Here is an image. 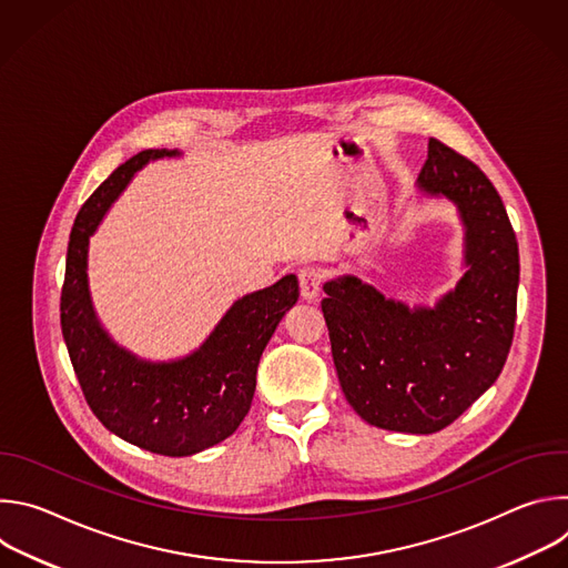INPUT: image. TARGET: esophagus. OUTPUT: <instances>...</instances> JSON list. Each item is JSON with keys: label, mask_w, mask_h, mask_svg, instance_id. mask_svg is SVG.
<instances>
[{"label": "esophagus", "mask_w": 568, "mask_h": 568, "mask_svg": "<svg viewBox=\"0 0 568 568\" xmlns=\"http://www.w3.org/2000/svg\"><path fill=\"white\" fill-rule=\"evenodd\" d=\"M323 285V272L316 265H303L298 270V287L303 298H316Z\"/></svg>", "instance_id": "34e87169"}]
</instances>
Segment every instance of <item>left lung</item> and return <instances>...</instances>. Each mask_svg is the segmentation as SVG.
Wrapping results in <instances>:
<instances>
[{
	"mask_svg": "<svg viewBox=\"0 0 568 568\" xmlns=\"http://www.w3.org/2000/svg\"><path fill=\"white\" fill-rule=\"evenodd\" d=\"M420 189L449 197L467 229V274L436 310L404 307L355 276L323 285L342 390L371 425L434 434L499 377L515 337L519 247L506 206L465 154L429 139Z\"/></svg>",
	"mask_w": 568,
	"mask_h": 568,
	"instance_id": "left-lung-1",
	"label": "left lung"
}]
</instances>
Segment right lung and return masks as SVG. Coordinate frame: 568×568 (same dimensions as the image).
<instances>
[{
	"label": "right lung",
	"instance_id": "1",
	"mask_svg": "<svg viewBox=\"0 0 568 568\" xmlns=\"http://www.w3.org/2000/svg\"><path fill=\"white\" fill-rule=\"evenodd\" d=\"M164 154L178 152L134 154L78 211L67 247L60 326L90 409L112 434L152 454L191 456L222 443L245 420L261 355L296 303L298 281L290 274L235 301L204 346L186 359L148 364L112 344L88 292V242L130 178L148 159Z\"/></svg>",
	"mask_w": 568,
	"mask_h": 568
}]
</instances>
